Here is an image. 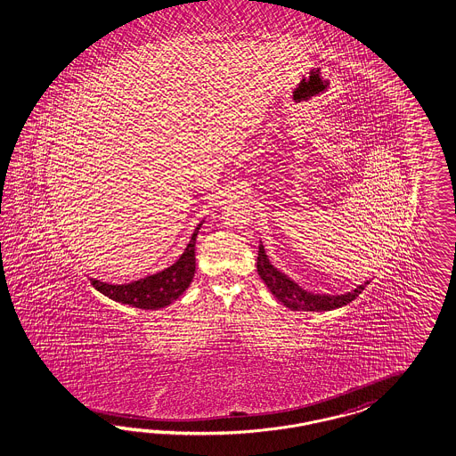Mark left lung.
Masks as SVG:
<instances>
[{
  "label": "left lung",
  "instance_id": "1",
  "mask_svg": "<svg viewBox=\"0 0 456 456\" xmlns=\"http://www.w3.org/2000/svg\"><path fill=\"white\" fill-rule=\"evenodd\" d=\"M257 272L260 279L265 282L272 292V296L277 297L279 302H282L285 307L292 310H304V312H327L333 308L344 307L355 300L363 289L369 285V281L362 285H357L354 290L340 294V296H327V294H312L304 290L298 283L289 279L285 273L275 269L271 260L265 254V248L260 242L259 257H257Z\"/></svg>",
  "mask_w": 456,
  "mask_h": 456
}]
</instances>
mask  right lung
I'll return each instance as SVG.
<instances>
[{"mask_svg":"<svg viewBox=\"0 0 456 456\" xmlns=\"http://www.w3.org/2000/svg\"><path fill=\"white\" fill-rule=\"evenodd\" d=\"M202 222L197 224L196 231L185 247L183 256L175 260L171 267L129 283H108L101 282L98 279H91L93 287L102 296L110 297L112 300L131 307L156 310L171 305L175 298L184 294L194 279L196 237Z\"/></svg>","mask_w":456,"mask_h":456,"instance_id":"obj_1","label":"right lung"}]
</instances>
